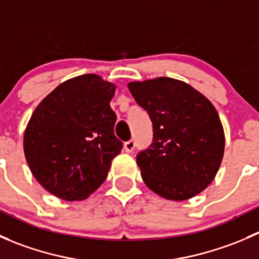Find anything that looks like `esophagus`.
<instances>
[{
  "instance_id": "34e87169",
  "label": "esophagus",
  "mask_w": 259,
  "mask_h": 259,
  "mask_svg": "<svg viewBox=\"0 0 259 259\" xmlns=\"http://www.w3.org/2000/svg\"><path fill=\"white\" fill-rule=\"evenodd\" d=\"M134 148H135L134 140H129V142H126L124 144V150L126 151V153H133V151H134Z\"/></svg>"
}]
</instances>
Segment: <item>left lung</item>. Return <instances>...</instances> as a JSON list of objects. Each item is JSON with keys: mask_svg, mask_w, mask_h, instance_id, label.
Masks as SVG:
<instances>
[{"mask_svg": "<svg viewBox=\"0 0 259 259\" xmlns=\"http://www.w3.org/2000/svg\"><path fill=\"white\" fill-rule=\"evenodd\" d=\"M127 88L153 122V143L137 156L146 187L176 202L198 195L215 178L226 145L213 104L171 77L133 81Z\"/></svg>", "mask_w": 259, "mask_h": 259, "instance_id": "left-lung-1", "label": "left lung"}]
</instances>
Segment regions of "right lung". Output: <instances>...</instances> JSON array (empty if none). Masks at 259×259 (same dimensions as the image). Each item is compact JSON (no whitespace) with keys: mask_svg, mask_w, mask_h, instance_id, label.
<instances>
[{"mask_svg":"<svg viewBox=\"0 0 259 259\" xmlns=\"http://www.w3.org/2000/svg\"><path fill=\"white\" fill-rule=\"evenodd\" d=\"M116 86L86 74L60 83L35 109L23 134L36 180L60 199L83 200L104 183L121 151L110 108Z\"/></svg>","mask_w":259,"mask_h":259,"instance_id":"right-lung-1","label":"right lung"}]
</instances>
